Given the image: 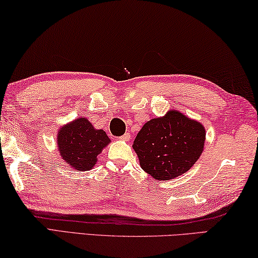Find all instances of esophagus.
<instances>
[{
	"label": "esophagus",
	"instance_id": "esophagus-1",
	"mask_svg": "<svg viewBox=\"0 0 258 258\" xmlns=\"http://www.w3.org/2000/svg\"><path fill=\"white\" fill-rule=\"evenodd\" d=\"M119 139H120V141H123V142L129 141V139H130V134H129V133H125V134L123 135V136L119 137Z\"/></svg>",
	"mask_w": 258,
	"mask_h": 258
}]
</instances>
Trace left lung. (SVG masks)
I'll list each match as a JSON object with an SVG mask.
<instances>
[{"label":"left lung","mask_w":258,"mask_h":258,"mask_svg":"<svg viewBox=\"0 0 258 258\" xmlns=\"http://www.w3.org/2000/svg\"><path fill=\"white\" fill-rule=\"evenodd\" d=\"M206 129L201 122L169 109L147 121L135 138L142 169L154 179L168 180L185 174L204 152Z\"/></svg>","instance_id":"left-lung-1"}]
</instances>
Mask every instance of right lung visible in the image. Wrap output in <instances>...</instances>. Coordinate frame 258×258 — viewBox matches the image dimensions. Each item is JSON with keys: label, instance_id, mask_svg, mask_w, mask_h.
<instances>
[{"label": "right lung", "instance_id": "add662e5", "mask_svg": "<svg viewBox=\"0 0 258 258\" xmlns=\"http://www.w3.org/2000/svg\"><path fill=\"white\" fill-rule=\"evenodd\" d=\"M111 139L103 129H96L87 117L61 125L57 133L59 155L66 164L79 171L91 170Z\"/></svg>", "mask_w": 258, "mask_h": 258}]
</instances>
